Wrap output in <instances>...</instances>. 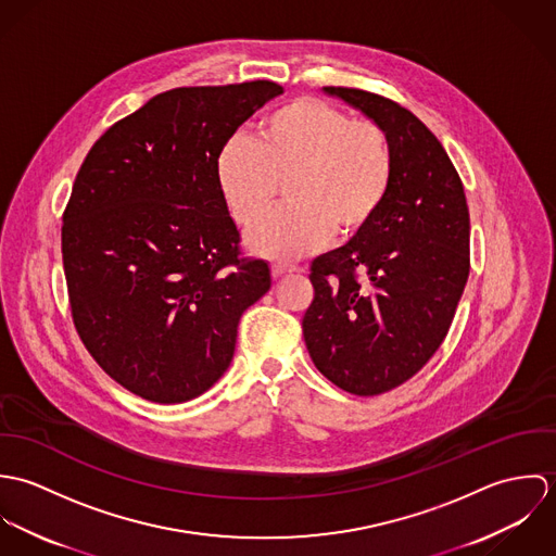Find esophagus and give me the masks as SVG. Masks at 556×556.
Instances as JSON below:
<instances>
[{
  "label": "esophagus",
  "mask_w": 556,
  "mask_h": 556,
  "mask_svg": "<svg viewBox=\"0 0 556 556\" xmlns=\"http://www.w3.org/2000/svg\"><path fill=\"white\" fill-rule=\"evenodd\" d=\"M293 271H300V269L295 265H282V263L271 265V276L274 278H280V276H287V274H293Z\"/></svg>",
  "instance_id": "esophagus-1"
}]
</instances>
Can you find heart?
Listing matches in <instances>:
<instances>
[{"mask_svg": "<svg viewBox=\"0 0 556 556\" xmlns=\"http://www.w3.org/2000/svg\"><path fill=\"white\" fill-rule=\"evenodd\" d=\"M214 173L231 218L243 229L274 207L280 186H289V207L248 236L252 252L289 261L331 236L353 239L370 227L392 190L394 154L379 124L298 98L263 115L252 141H225Z\"/></svg>", "mask_w": 556, "mask_h": 556, "instance_id": "heart-1", "label": "heart"}]
</instances>
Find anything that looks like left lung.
Here are the masks:
<instances>
[{"label": "left lung", "instance_id": "1", "mask_svg": "<svg viewBox=\"0 0 556 556\" xmlns=\"http://www.w3.org/2000/svg\"><path fill=\"white\" fill-rule=\"evenodd\" d=\"M379 124L394 181L370 227L317 256L302 327L323 377L355 396L390 392L445 340L469 278V205L439 139L404 106L353 87H323Z\"/></svg>", "mask_w": 556, "mask_h": 556}]
</instances>
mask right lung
Here are the masks:
<instances>
[{"instance_id":"obj_1","label":"right lung","mask_w":556,"mask_h":556,"mask_svg":"<svg viewBox=\"0 0 556 556\" xmlns=\"http://www.w3.org/2000/svg\"><path fill=\"white\" fill-rule=\"evenodd\" d=\"M280 93L271 80L168 89L80 164L62 225L73 320L98 366L137 396L207 392L233 359L243 311L271 287L269 265L239 252L214 160Z\"/></svg>"}]
</instances>
